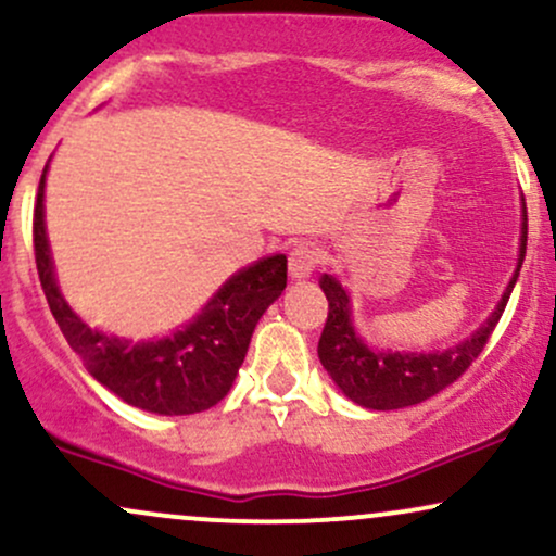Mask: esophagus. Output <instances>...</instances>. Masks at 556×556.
<instances>
[{
	"label": "esophagus",
	"mask_w": 556,
	"mask_h": 556,
	"mask_svg": "<svg viewBox=\"0 0 556 556\" xmlns=\"http://www.w3.org/2000/svg\"><path fill=\"white\" fill-rule=\"evenodd\" d=\"M324 248L314 240H300L290 251V274L295 279H305L314 274V269L321 264Z\"/></svg>",
	"instance_id": "esophagus-1"
}]
</instances>
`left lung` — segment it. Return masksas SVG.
<instances>
[{
  "mask_svg": "<svg viewBox=\"0 0 556 556\" xmlns=\"http://www.w3.org/2000/svg\"><path fill=\"white\" fill-rule=\"evenodd\" d=\"M528 242V214L522 212V235H520V258L515 269L513 282L504 292L496 311L486 318L476 334L455 344V348L442 350V353H374L368 350L358 334H355L353 321H350V300L348 292L334 277L324 274L321 290L329 300V316L324 324L321 340H318V361L342 389L344 397L358 402L371 410H397V407H410L418 402L433 397L442 389L455 384L468 366L486 348L491 331L496 329L500 318L507 308L509 292H513L518 274L526 258Z\"/></svg>",
  "mask_w": 556,
  "mask_h": 556,
  "instance_id": "left-lung-1",
  "label": "left lung"
}]
</instances>
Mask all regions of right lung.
Masks as SVG:
<instances>
[{
    "mask_svg": "<svg viewBox=\"0 0 556 556\" xmlns=\"http://www.w3.org/2000/svg\"><path fill=\"white\" fill-rule=\"evenodd\" d=\"M43 169L34 208V253L52 316L70 348L110 392L159 416L208 410L232 387L264 311L287 287V258L269 256L235 274L188 327L159 342H127L80 321L60 295L43 229Z\"/></svg>",
    "mask_w": 556,
    "mask_h": 556,
    "instance_id": "add662e5",
    "label": "right lung"
}]
</instances>
